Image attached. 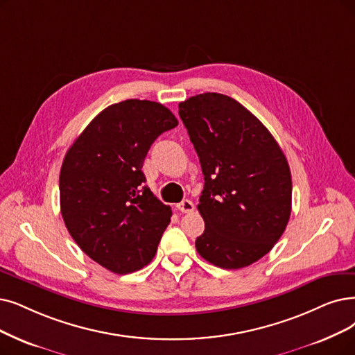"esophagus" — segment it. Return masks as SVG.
<instances>
[{"instance_id":"obj_1","label":"esophagus","mask_w":355,"mask_h":355,"mask_svg":"<svg viewBox=\"0 0 355 355\" xmlns=\"http://www.w3.org/2000/svg\"><path fill=\"white\" fill-rule=\"evenodd\" d=\"M176 207H178V209H179V211H182V212H187V214H188V212H192V211L195 209L193 202H192V201H189V200H183V201H182V202H179Z\"/></svg>"}]
</instances>
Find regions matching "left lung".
I'll list each match as a JSON object with an SVG mask.
<instances>
[{
  "label": "left lung",
  "mask_w": 355,
  "mask_h": 355,
  "mask_svg": "<svg viewBox=\"0 0 355 355\" xmlns=\"http://www.w3.org/2000/svg\"><path fill=\"white\" fill-rule=\"evenodd\" d=\"M200 157L205 221L198 253L224 269L252 265L274 248L291 214V173L265 125L234 98L202 93L179 103Z\"/></svg>",
  "instance_id": "1"
}]
</instances>
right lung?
<instances>
[{
	"label": "right lung",
	"instance_id": "right-lung-1",
	"mask_svg": "<svg viewBox=\"0 0 355 355\" xmlns=\"http://www.w3.org/2000/svg\"><path fill=\"white\" fill-rule=\"evenodd\" d=\"M178 119L157 102L110 105L69 147L60 173L61 214L80 249L115 274L151 262L172 209L144 187L151 144Z\"/></svg>",
	"mask_w": 355,
	"mask_h": 355
}]
</instances>
